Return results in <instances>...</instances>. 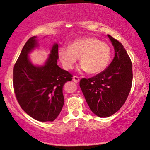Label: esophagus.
<instances>
[{
  "mask_svg": "<svg viewBox=\"0 0 150 150\" xmlns=\"http://www.w3.org/2000/svg\"><path fill=\"white\" fill-rule=\"evenodd\" d=\"M73 80L74 82H75V83L79 82V77L76 76V75H74V76L73 77Z\"/></svg>",
  "mask_w": 150,
  "mask_h": 150,
  "instance_id": "obj_1",
  "label": "esophagus"
}]
</instances>
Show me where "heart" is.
I'll return each mask as SVG.
<instances>
[{
    "label": "heart",
    "mask_w": 150,
    "mask_h": 150,
    "mask_svg": "<svg viewBox=\"0 0 150 150\" xmlns=\"http://www.w3.org/2000/svg\"><path fill=\"white\" fill-rule=\"evenodd\" d=\"M58 56L65 69H71L80 57L83 71L99 73L108 65L110 49L96 38L83 37L72 42L69 47H61Z\"/></svg>",
    "instance_id": "1"
}]
</instances>
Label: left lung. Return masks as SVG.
I'll return each instance as SVG.
<instances>
[{
	"mask_svg": "<svg viewBox=\"0 0 150 150\" xmlns=\"http://www.w3.org/2000/svg\"><path fill=\"white\" fill-rule=\"evenodd\" d=\"M115 56L108 67L91 78H82L79 86L91 111L99 117L117 112L126 101L132 83V64L120 42L108 35Z\"/></svg>",
	"mask_w": 150,
	"mask_h": 150,
	"instance_id": "8db88e82",
	"label": "left lung"
}]
</instances>
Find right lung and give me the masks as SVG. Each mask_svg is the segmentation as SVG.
<instances>
[{
  "label": "right lung",
  "instance_id": "1",
  "mask_svg": "<svg viewBox=\"0 0 150 150\" xmlns=\"http://www.w3.org/2000/svg\"><path fill=\"white\" fill-rule=\"evenodd\" d=\"M36 37L30 38L13 67V84L21 108L35 120L53 121L60 113L64 99L63 86L73 75L57 66L58 45L52 47L45 66L35 67L27 54L37 46Z\"/></svg>",
  "mask_w": 150,
  "mask_h": 150
}]
</instances>
